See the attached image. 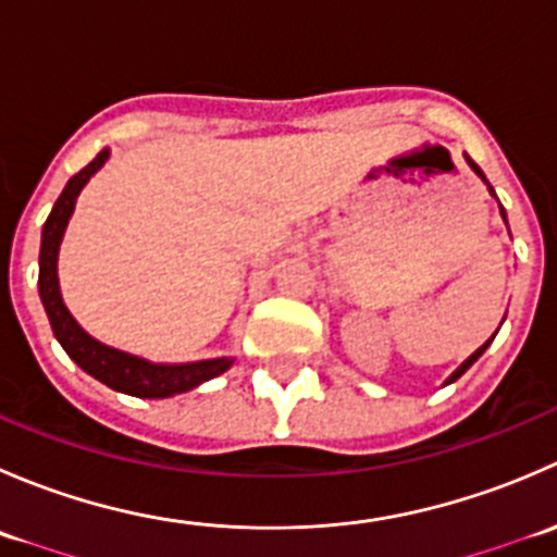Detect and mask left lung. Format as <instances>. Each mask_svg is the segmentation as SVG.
<instances>
[{
	"label": "left lung",
	"mask_w": 557,
	"mask_h": 557,
	"mask_svg": "<svg viewBox=\"0 0 557 557\" xmlns=\"http://www.w3.org/2000/svg\"><path fill=\"white\" fill-rule=\"evenodd\" d=\"M466 161H469V166H471V170H474L476 174H480V177H482V180H485V174H482V170H480V166H476V164H474V161H471V159H469V156H466ZM485 183H487V180H485ZM487 188H491V185H487ZM491 194H493V188H491ZM502 215H504V221H507V212H504V210H502ZM487 345H491V339H487V342H485V345H482V347H480V350H476V352H471V356H469V358H466V361H463V367H458V372H453V377H450V380H447V383H455V380H458V377H460V374H463V372H466V369H469V367H471V363H474V361H476V358H480V356H482V352H485V350H487Z\"/></svg>",
	"instance_id": "left-lung-1"
}]
</instances>
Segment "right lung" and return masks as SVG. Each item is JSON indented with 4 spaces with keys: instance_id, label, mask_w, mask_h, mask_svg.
<instances>
[{
    "instance_id": "right-lung-1",
    "label": "right lung",
    "mask_w": 557,
    "mask_h": 557,
    "mask_svg": "<svg viewBox=\"0 0 557 557\" xmlns=\"http://www.w3.org/2000/svg\"><path fill=\"white\" fill-rule=\"evenodd\" d=\"M110 156V150H102L97 159L88 166H83L75 177H70L66 188L55 199L53 210H50L48 221L42 226V247H39V299H42L45 312H48L50 329H53L55 339L66 350V356L104 383L112 391L128 393L137 398H166L174 393H185L190 387L207 383V380L218 377L232 367V358H212V361H196V363H150L145 358L128 356V352L107 347L88 336L81 325L75 323L70 310L64 307L59 294V274H55V261H59V245L64 237V228L70 223L72 210H75V199L83 190V185L91 180V174L102 170V164Z\"/></svg>"
}]
</instances>
